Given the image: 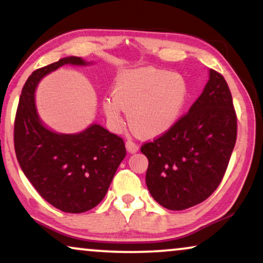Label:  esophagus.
<instances>
[{"instance_id": "1", "label": "esophagus", "mask_w": 263, "mask_h": 263, "mask_svg": "<svg viewBox=\"0 0 263 263\" xmlns=\"http://www.w3.org/2000/svg\"><path fill=\"white\" fill-rule=\"evenodd\" d=\"M125 147H127L128 152H130V153H135V152H138V151H139L138 143L132 141V140H127V142H125Z\"/></svg>"}]
</instances>
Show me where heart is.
I'll return each instance as SVG.
<instances>
[{
	"instance_id": "obj_1",
	"label": "heart",
	"mask_w": 263,
	"mask_h": 263,
	"mask_svg": "<svg viewBox=\"0 0 263 263\" xmlns=\"http://www.w3.org/2000/svg\"><path fill=\"white\" fill-rule=\"evenodd\" d=\"M188 98V85L179 74L156 68L132 70L117 80L115 95L106 97L103 109L114 129L129 123L142 136L166 133L178 121Z\"/></svg>"
}]
</instances>
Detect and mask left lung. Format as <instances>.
Listing matches in <instances>:
<instances>
[{
    "instance_id": "left-lung-1",
    "label": "left lung",
    "mask_w": 263,
    "mask_h": 263,
    "mask_svg": "<svg viewBox=\"0 0 263 263\" xmlns=\"http://www.w3.org/2000/svg\"><path fill=\"white\" fill-rule=\"evenodd\" d=\"M237 139V115L224 77L213 69L201 96L174 127L141 146L146 184L161 206L182 211L220 184Z\"/></svg>"
}]
</instances>
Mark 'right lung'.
I'll return each mask as SVG.
<instances>
[{
    "instance_id": "right-lung-1",
    "label": "right lung",
    "mask_w": 263,
    "mask_h": 263,
    "mask_svg": "<svg viewBox=\"0 0 263 263\" xmlns=\"http://www.w3.org/2000/svg\"><path fill=\"white\" fill-rule=\"evenodd\" d=\"M63 64H86L66 57L35 69L25 82L14 121V148L24 174L43 199L67 213L92 210L104 199L124 159L123 139L99 124L80 134H56L46 129L35 111L39 80Z\"/></svg>"
}]
</instances>
